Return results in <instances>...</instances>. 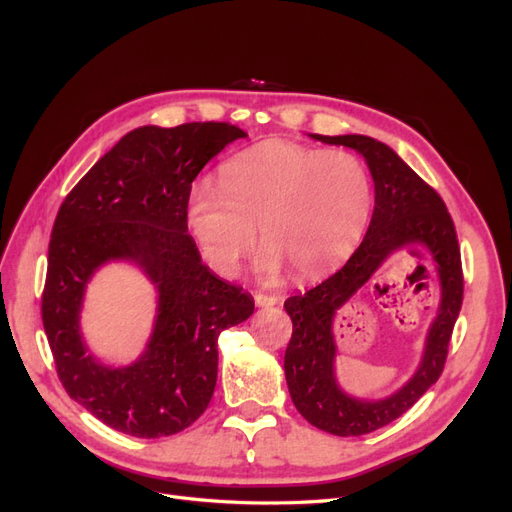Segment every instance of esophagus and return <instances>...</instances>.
I'll use <instances>...</instances> for the list:
<instances>
[{
  "label": "esophagus",
  "mask_w": 512,
  "mask_h": 512,
  "mask_svg": "<svg viewBox=\"0 0 512 512\" xmlns=\"http://www.w3.org/2000/svg\"><path fill=\"white\" fill-rule=\"evenodd\" d=\"M280 299L276 297V294H267V292H257L255 294V305L257 307H274Z\"/></svg>",
  "instance_id": "1"
}]
</instances>
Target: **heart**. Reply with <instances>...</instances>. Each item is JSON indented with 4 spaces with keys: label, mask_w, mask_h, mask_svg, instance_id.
Listing matches in <instances>:
<instances>
[{
    "label": "heart",
    "mask_w": 512,
    "mask_h": 512,
    "mask_svg": "<svg viewBox=\"0 0 512 512\" xmlns=\"http://www.w3.org/2000/svg\"><path fill=\"white\" fill-rule=\"evenodd\" d=\"M369 211L371 180L357 155L265 141L226 161L220 188L195 184L186 218L220 274L238 270L259 228L263 274L288 261L301 278H317L353 253Z\"/></svg>",
    "instance_id": "b5f03b06"
}]
</instances>
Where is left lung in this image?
<instances>
[{
	"instance_id": "1",
	"label": "left lung",
	"mask_w": 512,
	"mask_h": 512,
	"mask_svg": "<svg viewBox=\"0 0 512 512\" xmlns=\"http://www.w3.org/2000/svg\"><path fill=\"white\" fill-rule=\"evenodd\" d=\"M313 139L351 147L365 157L373 178L375 207L363 242L342 270L284 303L292 319L284 371L297 411L324 432L351 438L392 423L438 382L452 328L463 305L461 249L440 195L388 145L363 134H313ZM415 241L433 253L441 280V307L428 331L422 363L414 378L386 399L365 401L346 395L339 388L333 369L337 352L333 340L335 311L354 296L394 250Z\"/></svg>"
}]
</instances>
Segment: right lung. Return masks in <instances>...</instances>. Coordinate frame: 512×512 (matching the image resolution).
Returning <instances> with one entry per match:
<instances>
[{"instance_id":"obj_1","label":"right lung","mask_w":512,"mask_h":512,"mask_svg":"<svg viewBox=\"0 0 512 512\" xmlns=\"http://www.w3.org/2000/svg\"><path fill=\"white\" fill-rule=\"evenodd\" d=\"M247 137L228 122L134 128L80 178L51 230L41 317L62 386L105 425L134 438L182 432L207 409L218 338L253 315L249 292L201 263L188 232L191 184L211 157ZM137 262L158 288L144 355L99 364L79 334L88 280L107 260Z\"/></svg>"}]
</instances>
